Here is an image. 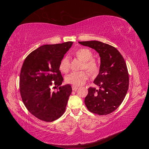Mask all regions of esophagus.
Instances as JSON below:
<instances>
[{
	"label": "esophagus",
	"instance_id": "34e87169",
	"mask_svg": "<svg viewBox=\"0 0 149 149\" xmlns=\"http://www.w3.org/2000/svg\"><path fill=\"white\" fill-rule=\"evenodd\" d=\"M72 90H74V91H76L78 88H79V87L78 86H75V85H72Z\"/></svg>",
	"mask_w": 149,
	"mask_h": 149
}]
</instances>
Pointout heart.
Segmentation results:
<instances>
[{"instance_id":"1","label":"heart","mask_w":149,"mask_h":149,"mask_svg":"<svg viewBox=\"0 0 149 149\" xmlns=\"http://www.w3.org/2000/svg\"><path fill=\"white\" fill-rule=\"evenodd\" d=\"M75 56L84 62L81 68L82 70H86L92 77H95L99 75L100 69V64L93 59L94 55L91 50L87 48H81L76 50ZM59 69L60 72L64 74H67L70 72V63L68 58L64 57L61 60L59 65ZM88 77L89 74L86 72L72 73L67 76L66 82L75 86H79L86 81Z\"/></svg>"}]
</instances>
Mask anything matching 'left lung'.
<instances>
[{
    "label": "left lung",
    "instance_id": "1",
    "mask_svg": "<svg viewBox=\"0 0 149 149\" xmlns=\"http://www.w3.org/2000/svg\"><path fill=\"white\" fill-rule=\"evenodd\" d=\"M79 43L94 49L100 57V69L85 99L87 109L99 116L109 114L122 104L129 87V74L122 54L115 47L98 41Z\"/></svg>",
    "mask_w": 149,
    "mask_h": 149
}]
</instances>
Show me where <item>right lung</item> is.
I'll return each instance as SVG.
<instances>
[{
    "instance_id": "obj_1",
    "label": "right lung",
    "mask_w": 149,
    "mask_h": 149,
    "mask_svg": "<svg viewBox=\"0 0 149 149\" xmlns=\"http://www.w3.org/2000/svg\"><path fill=\"white\" fill-rule=\"evenodd\" d=\"M73 42L45 45L31 52L22 65L19 91L27 110L40 120L50 122L64 114L72 93L69 84L61 86L64 79L60 63ZM58 87L56 93L51 89Z\"/></svg>"
}]
</instances>
